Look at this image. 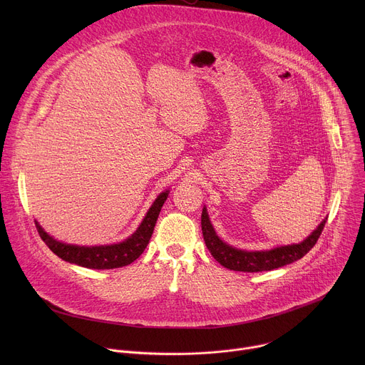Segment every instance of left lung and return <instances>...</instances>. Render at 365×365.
Instances as JSON below:
<instances>
[{
	"label": "left lung",
	"instance_id": "obj_1",
	"mask_svg": "<svg viewBox=\"0 0 365 365\" xmlns=\"http://www.w3.org/2000/svg\"><path fill=\"white\" fill-rule=\"evenodd\" d=\"M325 222L327 221H322L321 225L300 244L277 247L269 251H242V250L232 248L231 245L225 244L222 240L218 238L205 207L200 218L203 240L207 250H210V252L212 254V257L221 266L230 270L247 272V273L269 272V270H274L286 264H290L293 262H297V259H300L303 255H306L312 248H314V245L317 244L318 238L324 231Z\"/></svg>",
	"mask_w": 365,
	"mask_h": 365
}]
</instances>
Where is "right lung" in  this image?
<instances>
[{"label":"right lung","mask_w":365,"mask_h":365,"mask_svg":"<svg viewBox=\"0 0 365 365\" xmlns=\"http://www.w3.org/2000/svg\"><path fill=\"white\" fill-rule=\"evenodd\" d=\"M168 196H169V190H165L163 193H160L158 199H155L154 203L151 205L138 230L128 240L118 244H113V245L79 247V245L63 244L47 235L37 222H36V228L40 238L44 241V244L58 257H61L68 263L78 264L86 269H96V270L118 269V267L131 264L134 259H137L143 254V251L145 250L151 238L155 221H158V217Z\"/></svg>","instance_id":"obj_1"}]
</instances>
